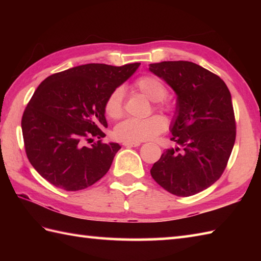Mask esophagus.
Wrapping results in <instances>:
<instances>
[{"mask_svg": "<svg viewBox=\"0 0 261 261\" xmlns=\"http://www.w3.org/2000/svg\"><path fill=\"white\" fill-rule=\"evenodd\" d=\"M123 146L127 147V148H130V147H139L140 143L139 142H123Z\"/></svg>", "mask_w": 261, "mask_h": 261, "instance_id": "34e87169", "label": "esophagus"}]
</instances>
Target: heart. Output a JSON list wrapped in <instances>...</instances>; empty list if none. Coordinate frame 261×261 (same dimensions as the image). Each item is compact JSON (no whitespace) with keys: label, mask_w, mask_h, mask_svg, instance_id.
I'll use <instances>...</instances> for the list:
<instances>
[{"label":"heart","mask_w":261,"mask_h":261,"mask_svg":"<svg viewBox=\"0 0 261 261\" xmlns=\"http://www.w3.org/2000/svg\"><path fill=\"white\" fill-rule=\"evenodd\" d=\"M135 90L143 94L147 98L154 102V108L170 112L174 110L165 96L167 95V87L158 77L153 75H143L134 82ZM124 91L116 87L105 99L104 110L109 118L118 120L124 113ZM167 123L162 115L154 114L146 119H126L114 127L115 139L124 142H141L152 139L165 131Z\"/></svg>","instance_id":"1"}]
</instances>
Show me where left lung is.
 Masks as SVG:
<instances>
[{"label": "left lung", "mask_w": 261, "mask_h": 261, "mask_svg": "<svg viewBox=\"0 0 261 261\" xmlns=\"http://www.w3.org/2000/svg\"><path fill=\"white\" fill-rule=\"evenodd\" d=\"M151 73L177 94L171 141L150 169L152 178L176 196L206 190L228 165L236 141V118L225 83L212 71L185 60L150 64Z\"/></svg>", "instance_id": "1"}]
</instances>
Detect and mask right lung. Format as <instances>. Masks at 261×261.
<instances>
[{"label": "right lung", "mask_w": 261, "mask_h": 261, "mask_svg": "<svg viewBox=\"0 0 261 261\" xmlns=\"http://www.w3.org/2000/svg\"><path fill=\"white\" fill-rule=\"evenodd\" d=\"M86 64L47 77L22 115L27 157L39 174L65 191L90 187L108 173L118 143L102 142L109 94L139 67ZM93 137L100 140L86 146Z\"/></svg>", "instance_id": "obj_1"}]
</instances>
